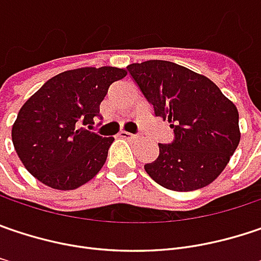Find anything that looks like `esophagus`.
<instances>
[{
    "label": "esophagus",
    "mask_w": 261,
    "mask_h": 261,
    "mask_svg": "<svg viewBox=\"0 0 261 261\" xmlns=\"http://www.w3.org/2000/svg\"><path fill=\"white\" fill-rule=\"evenodd\" d=\"M121 139H127V140H137L139 137L136 136V134H131L128 131H119V134H118Z\"/></svg>",
    "instance_id": "34e87169"
}]
</instances>
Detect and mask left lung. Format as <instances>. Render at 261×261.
Here are the masks:
<instances>
[{
  "label": "left lung",
  "mask_w": 261,
  "mask_h": 261,
  "mask_svg": "<svg viewBox=\"0 0 261 261\" xmlns=\"http://www.w3.org/2000/svg\"><path fill=\"white\" fill-rule=\"evenodd\" d=\"M127 70L167 119L174 142L160 143V156L145 170L158 185L177 192L205 188L222 174L237 150L239 114L207 76L167 60L131 63Z\"/></svg>",
  "instance_id": "obj_1"
}]
</instances>
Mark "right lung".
Listing matches in <instances>:
<instances>
[{
    "label": "right lung",
    "mask_w": 261,
    "mask_h": 261,
    "mask_svg": "<svg viewBox=\"0 0 261 261\" xmlns=\"http://www.w3.org/2000/svg\"><path fill=\"white\" fill-rule=\"evenodd\" d=\"M127 70L114 66L65 70L39 88L20 108L11 140L24 168L59 191L83 186L101 170L114 137L87 130L99 115L112 83Z\"/></svg>",
    "instance_id": "right-lung-1"
}]
</instances>
